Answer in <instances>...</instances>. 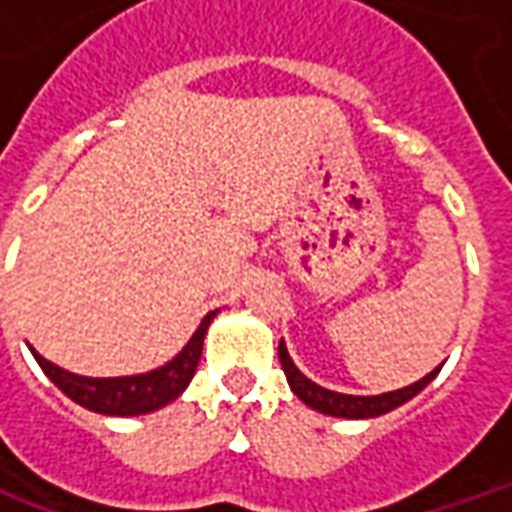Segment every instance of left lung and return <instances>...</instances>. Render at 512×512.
<instances>
[{
	"label": "left lung",
	"instance_id": "obj_1",
	"mask_svg": "<svg viewBox=\"0 0 512 512\" xmlns=\"http://www.w3.org/2000/svg\"><path fill=\"white\" fill-rule=\"evenodd\" d=\"M279 362H282V370L288 376V384L293 389V395L304 400L307 406L321 411V414H332V417H345V419H367V417H381L386 411L392 408L403 406L406 400L422 392L425 386L433 381V376L439 373L441 367H436L433 373H428L425 378H419L417 384L403 386L397 392H384V395H370V397H359V395H343V392H332V389H323L315 381L299 373V367L293 365L290 359L288 348L285 343H279Z\"/></svg>",
	"mask_w": 512,
	"mask_h": 512
}]
</instances>
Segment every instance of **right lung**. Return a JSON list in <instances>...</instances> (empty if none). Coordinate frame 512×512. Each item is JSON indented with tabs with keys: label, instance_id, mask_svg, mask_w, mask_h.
Segmentation results:
<instances>
[{
	"label": "right lung",
	"instance_id": "right-lung-1",
	"mask_svg": "<svg viewBox=\"0 0 512 512\" xmlns=\"http://www.w3.org/2000/svg\"><path fill=\"white\" fill-rule=\"evenodd\" d=\"M213 315L216 312H208L202 318L197 332L191 334L186 348L172 362L158 367L153 373H145V376L84 378L51 365L49 359H43L38 351H32V356L38 359L40 370L79 406L98 411V414H112V417H136V414H147V411L167 406L189 386V381L194 378V370L200 365L202 340H205V332H208V323L213 321Z\"/></svg>",
	"mask_w": 512,
	"mask_h": 512
}]
</instances>
